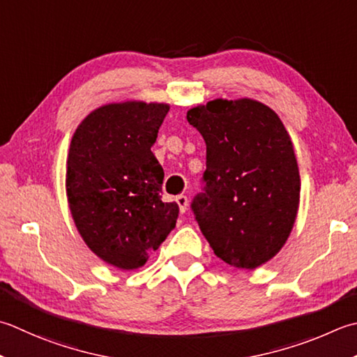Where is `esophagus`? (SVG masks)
<instances>
[{
  "instance_id": "obj_1",
  "label": "esophagus",
  "mask_w": 357,
  "mask_h": 357,
  "mask_svg": "<svg viewBox=\"0 0 357 357\" xmlns=\"http://www.w3.org/2000/svg\"><path fill=\"white\" fill-rule=\"evenodd\" d=\"M174 201H176V204L179 206L181 213H184L187 211V206H188V199L185 195H178V197L174 198Z\"/></svg>"
}]
</instances>
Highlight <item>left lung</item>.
<instances>
[{
	"label": "left lung",
	"instance_id": "left-lung-1",
	"mask_svg": "<svg viewBox=\"0 0 357 357\" xmlns=\"http://www.w3.org/2000/svg\"><path fill=\"white\" fill-rule=\"evenodd\" d=\"M207 146L204 193L192 202L202 235L230 266L255 269L289 238L300 173L289 132L254 99H215L187 111Z\"/></svg>",
	"mask_w": 357,
	"mask_h": 357
}]
</instances>
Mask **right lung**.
<instances>
[{
    "instance_id": "obj_1",
    "label": "right lung",
    "mask_w": 357,
    "mask_h": 357,
    "mask_svg": "<svg viewBox=\"0 0 357 357\" xmlns=\"http://www.w3.org/2000/svg\"><path fill=\"white\" fill-rule=\"evenodd\" d=\"M169 103H108L83 119L69 145L66 197L75 227L111 266H144L176 226L162 202L164 170L151 151Z\"/></svg>"
}]
</instances>
